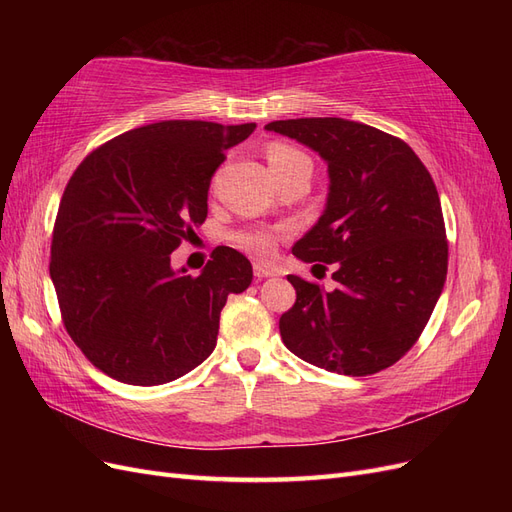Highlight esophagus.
Returning a JSON list of instances; mask_svg holds the SVG:
<instances>
[{"instance_id": "esophagus-1", "label": "esophagus", "mask_w": 512, "mask_h": 512, "mask_svg": "<svg viewBox=\"0 0 512 512\" xmlns=\"http://www.w3.org/2000/svg\"><path fill=\"white\" fill-rule=\"evenodd\" d=\"M254 275L258 277V280H262V277L277 275V269L271 265H265V262H254Z\"/></svg>"}]
</instances>
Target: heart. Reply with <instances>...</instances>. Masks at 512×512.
Listing matches in <instances>:
<instances>
[{
	"label": "heart",
	"mask_w": 512,
	"mask_h": 512,
	"mask_svg": "<svg viewBox=\"0 0 512 512\" xmlns=\"http://www.w3.org/2000/svg\"><path fill=\"white\" fill-rule=\"evenodd\" d=\"M269 166L273 170V175H280L282 170L299 164V162H309V158L305 156L303 151H299L297 147L286 145V143H273L269 147ZM286 235L284 228H243L237 230L232 235V245L239 247L241 252L250 254L254 258H269L275 250L277 241Z\"/></svg>",
	"instance_id": "obj_1"
}]
</instances>
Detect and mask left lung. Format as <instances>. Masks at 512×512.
<instances>
[{
	"label": "left lung",
	"instance_id": "left-lung-1",
	"mask_svg": "<svg viewBox=\"0 0 512 512\" xmlns=\"http://www.w3.org/2000/svg\"><path fill=\"white\" fill-rule=\"evenodd\" d=\"M265 128L318 151L331 179L327 209L292 254L333 265L337 286L288 275L297 301L280 318L284 344L335 374H378L416 344L446 282L436 183L410 145L359 121L303 117Z\"/></svg>",
	"mask_w": 512,
	"mask_h": 512
}]
</instances>
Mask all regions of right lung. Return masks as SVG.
<instances>
[{"mask_svg":"<svg viewBox=\"0 0 512 512\" xmlns=\"http://www.w3.org/2000/svg\"><path fill=\"white\" fill-rule=\"evenodd\" d=\"M256 123L160 121L96 147L74 170L53 226L51 280L61 322L89 363L119 382L156 386L218 344L228 294L252 265L220 245L198 277L170 254L207 218L211 177Z\"/></svg>","mask_w":512,"mask_h":512,"instance_id":"right-lung-1","label":"right lung"}]
</instances>
